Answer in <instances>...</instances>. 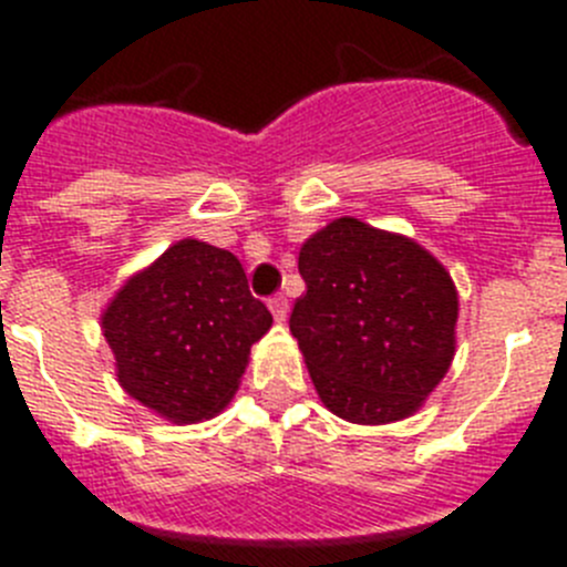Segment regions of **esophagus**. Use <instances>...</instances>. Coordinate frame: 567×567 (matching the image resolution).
Wrapping results in <instances>:
<instances>
[{
  "label": "esophagus",
  "mask_w": 567,
  "mask_h": 567,
  "mask_svg": "<svg viewBox=\"0 0 567 567\" xmlns=\"http://www.w3.org/2000/svg\"><path fill=\"white\" fill-rule=\"evenodd\" d=\"M269 312L275 315V320H278V323H284L289 315L287 298H284V295H275V298H269Z\"/></svg>",
  "instance_id": "obj_1"
}]
</instances>
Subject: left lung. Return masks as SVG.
<instances>
[{
  "mask_svg": "<svg viewBox=\"0 0 567 567\" xmlns=\"http://www.w3.org/2000/svg\"><path fill=\"white\" fill-rule=\"evenodd\" d=\"M307 292L289 329L320 403L340 420L412 417L457 352L460 298L449 269L409 235L343 215L303 240Z\"/></svg>",
  "mask_w": 567,
  "mask_h": 567,
  "instance_id": "left-lung-1",
  "label": "left lung"
}]
</instances>
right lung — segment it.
<instances>
[{"mask_svg": "<svg viewBox=\"0 0 567 567\" xmlns=\"http://www.w3.org/2000/svg\"><path fill=\"white\" fill-rule=\"evenodd\" d=\"M269 327L240 260L198 238L175 240L130 275L102 312L118 385L175 425L227 409Z\"/></svg>", "mask_w": 567, "mask_h": 567, "instance_id": "obj_1", "label": "right lung"}]
</instances>
